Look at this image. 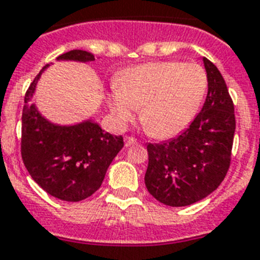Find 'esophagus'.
Wrapping results in <instances>:
<instances>
[{"label": "esophagus", "mask_w": 260, "mask_h": 260, "mask_svg": "<svg viewBox=\"0 0 260 260\" xmlns=\"http://www.w3.org/2000/svg\"><path fill=\"white\" fill-rule=\"evenodd\" d=\"M124 143H125V147H131V145L136 144L137 140L132 136H125L124 137Z\"/></svg>", "instance_id": "1"}]
</instances>
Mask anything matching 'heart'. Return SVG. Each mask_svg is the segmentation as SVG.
<instances>
[{"label": "heart", "instance_id": "b5f03b06", "mask_svg": "<svg viewBox=\"0 0 260 260\" xmlns=\"http://www.w3.org/2000/svg\"><path fill=\"white\" fill-rule=\"evenodd\" d=\"M207 89V75L200 65L155 61L120 73L108 97L109 108L120 126L135 119L153 137L176 136L191 123Z\"/></svg>", "mask_w": 260, "mask_h": 260}]
</instances>
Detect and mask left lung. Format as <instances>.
Instances as JSON below:
<instances>
[{
  "instance_id": "1",
  "label": "left lung",
  "mask_w": 260,
  "mask_h": 260,
  "mask_svg": "<svg viewBox=\"0 0 260 260\" xmlns=\"http://www.w3.org/2000/svg\"><path fill=\"white\" fill-rule=\"evenodd\" d=\"M208 92L200 113L178 137L147 145L145 187L156 200L171 207L193 204L218 188L227 175L235 113L223 76L203 57Z\"/></svg>"
}]
</instances>
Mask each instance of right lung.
<instances>
[{
	"label": "right lung",
	"mask_w": 260,
	"mask_h": 260,
	"mask_svg": "<svg viewBox=\"0 0 260 260\" xmlns=\"http://www.w3.org/2000/svg\"><path fill=\"white\" fill-rule=\"evenodd\" d=\"M57 61L90 62L94 56L75 49ZM45 65L25 94L21 156L31 179L45 192L65 202H80L100 188L108 167L124 147L121 136L101 129L93 119L71 125L52 123L31 104Z\"/></svg>",
	"instance_id": "obj_1"
}]
</instances>
